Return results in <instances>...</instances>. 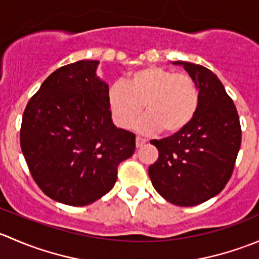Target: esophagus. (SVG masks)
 Listing matches in <instances>:
<instances>
[{
	"label": "esophagus",
	"mask_w": 259,
	"mask_h": 259,
	"mask_svg": "<svg viewBox=\"0 0 259 259\" xmlns=\"http://www.w3.org/2000/svg\"><path fill=\"white\" fill-rule=\"evenodd\" d=\"M145 143H146V140L142 137H137V139H135V144H137V148H142V146L144 145Z\"/></svg>",
	"instance_id": "obj_1"
}]
</instances>
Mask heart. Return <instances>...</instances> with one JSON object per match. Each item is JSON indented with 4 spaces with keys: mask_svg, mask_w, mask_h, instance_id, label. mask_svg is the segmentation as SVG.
I'll use <instances>...</instances> for the list:
<instances>
[{
    "mask_svg": "<svg viewBox=\"0 0 259 259\" xmlns=\"http://www.w3.org/2000/svg\"><path fill=\"white\" fill-rule=\"evenodd\" d=\"M108 103L115 124L129 127L139 117L143 105L146 115L140 120V130L173 135L188 126L199 106V90L188 74L159 66H149L133 72L126 82L110 86Z\"/></svg>",
    "mask_w": 259,
    "mask_h": 259,
    "instance_id": "heart-1",
    "label": "heart"
}]
</instances>
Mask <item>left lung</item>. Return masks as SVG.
Here are the masks:
<instances>
[{
    "label": "left lung",
    "instance_id": "1",
    "mask_svg": "<svg viewBox=\"0 0 259 259\" xmlns=\"http://www.w3.org/2000/svg\"><path fill=\"white\" fill-rule=\"evenodd\" d=\"M195 81L199 106L187 127L151 140L159 151L149 166L156 192L180 207L200 204L224 189L241 148L242 130L233 100L215 74L200 65L176 61Z\"/></svg>",
    "mask_w": 259,
    "mask_h": 259
}]
</instances>
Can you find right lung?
<instances>
[{
    "instance_id": "add662e5",
    "label": "right lung",
    "mask_w": 259,
    "mask_h": 259,
    "mask_svg": "<svg viewBox=\"0 0 259 259\" xmlns=\"http://www.w3.org/2000/svg\"><path fill=\"white\" fill-rule=\"evenodd\" d=\"M99 61L60 67L30 99L20 144L36 184L56 202L82 207L110 192L117 166L135 150V134L111 120Z\"/></svg>"
}]
</instances>
